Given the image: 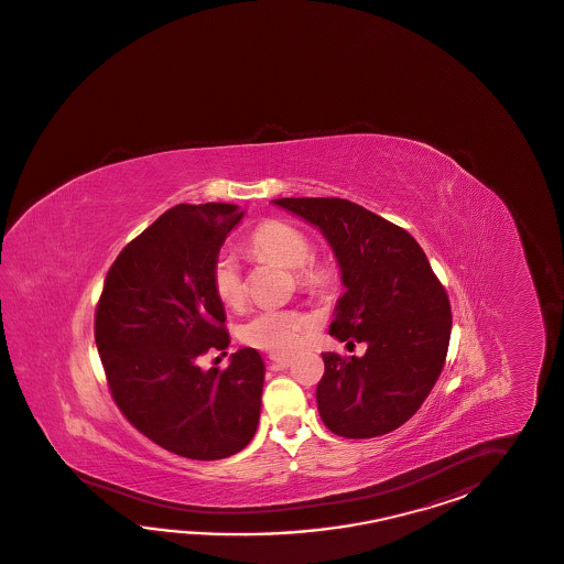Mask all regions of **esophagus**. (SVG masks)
Returning <instances> with one entry per match:
<instances>
[{"label": "esophagus", "instance_id": "esophagus-1", "mask_svg": "<svg viewBox=\"0 0 564 564\" xmlns=\"http://www.w3.org/2000/svg\"><path fill=\"white\" fill-rule=\"evenodd\" d=\"M269 358L279 369H288L289 365L293 362V357H289V355H271Z\"/></svg>", "mask_w": 564, "mask_h": 564}]
</instances>
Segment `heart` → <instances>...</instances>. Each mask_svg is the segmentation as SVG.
<instances>
[{
    "label": "heart",
    "instance_id": "obj_1",
    "mask_svg": "<svg viewBox=\"0 0 564 564\" xmlns=\"http://www.w3.org/2000/svg\"><path fill=\"white\" fill-rule=\"evenodd\" d=\"M248 252L259 261H273L293 271L295 283L307 291L322 289L330 281V269L312 252L307 234L285 224L269 220L259 224L247 240ZM209 285L226 307H240L247 297L240 264L230 252L221 250L209 267ZM314 326V317L295 307H267L248 317L240 328V340L273 355L293 352L302 343L303 332Z\"/></svg>",
    "mask_w": 564,
    "mask_h": 564
}]
</instances>
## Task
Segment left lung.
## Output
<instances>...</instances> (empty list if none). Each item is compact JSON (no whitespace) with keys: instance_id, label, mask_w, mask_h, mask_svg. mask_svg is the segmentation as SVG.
Here are the masks:
<instances>
[{"instance_id":"8db88e82","label":"left lung","mask_w":564,"mask_h":564,"mask_svg":"<svg viewBox=\"0 0 564 564\" xmlns=\"http://www.w3.org/2000/svg\"><path fill=\"white\" fill-rule=\"evenodd\" d=\"M275 206L328 240L346 293L330 336L362 357L324 352L317 412L344 438H375L405 424L438 381L451 343L448 295L412 234L340 197H281Z\"/></svg>"}]
</instances>
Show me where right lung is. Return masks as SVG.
<instances>
[{"label":"right lung","mask_w":564,"mask_h":564,"mask_svg":"<svg viewBox=\"0 0 564 564\" xmlns=\"http://www.w3.org/2000/svg\"><path fill=\"white\" fill-rule=\"evenodd\" d=\"M242 216L232 204L166 209L118 254L97 303V350L116 405L140 434L193 460L240 453L259 426L261 355L240 348L224 371L197 365L230 344L209 267Z\"/></svg>","instance_id":"1"}]
</instances>
